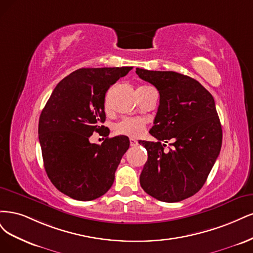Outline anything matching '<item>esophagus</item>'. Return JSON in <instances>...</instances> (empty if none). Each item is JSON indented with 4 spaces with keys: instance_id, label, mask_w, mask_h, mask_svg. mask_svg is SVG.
I'll return each mask as SVG.
<instances>
[{
    "instance_id": "obj_1",
    "label": "esophagus",
    "mask_w": 253,
    "mask_h": 253,
    "mask_svg": "<svg viewBox=\"0 0 253 253\" xmlns=\"http://www.w3.org/2000/svg\"><path fill=\"white\" fill-rule=\"evenodd\" d=\"M137 145H138L137 141H135L134 138H130V146H131V147H136Z\"/></svg>"
}]
</instances>
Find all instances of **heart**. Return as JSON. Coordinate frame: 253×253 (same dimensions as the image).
Returning <instances> with one entry per match:
<instances>
[{"instance_id":"b5f03b06","label":"heart","mask_w":253,"mask_h":253,"mask_svg":"<svg viewBox=\"0 0 253 253\" xmlns=\"http://www.w3.org/2000/svg\"><path fill=\"white\" fill-rule=\"evenodd\" d=\"M145 87V86H143ZM105 107H108L107 99L105 101ZM146 121L140 118H124L113 126V131L119 135L128 137H138L145 130Z\"/></svg>"}]
</instances>
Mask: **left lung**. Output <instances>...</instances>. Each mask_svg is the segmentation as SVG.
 <instances>
[{
  "label": "left lung",
  "mask_w": 253,
  "mask_h": 253,
  "mask_svg": "<svg viewBox=\"0 0 253 253\" xmlns=\"http://www.w3.org/2000/svg\"><path fill=\"white\" fill-rule=\"evenodd\" d=\"M135 72L160 93L149 131L158 142L141 141L148 152L140 176L142 188L162 202L190 198L205 184L222 147V126L213 96L197 80L181 73L142 68ZM171 138L174 147L166 153L161 142Z\"/></svg>",
  "instance_id": "1"
}]
</instances>
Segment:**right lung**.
<instances>
[{
    "mask_svg": "<svg viewBox=\"0 0 253 253\" xmlns=\"http://www.w3.org/2000/svg\"><path fill=\"white\" fill-rule=\"evenodd\" d=\"M132 67L81 68L56 85L39 120V141L46 173L54 187L69 198L92 201L115 181L129 138L106 137L92 144L93 132L108 136L105 94Z\"/></svg>",
    "mask_w": 253,
    "mask_h": 253,
    "instance_id": "obj_1",
    "label": "right lung"
}]
</instances>
